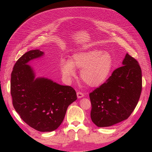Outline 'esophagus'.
Listing matches in <instances>:
<instances>
[{
	"mask_svg": "<svg viewBox=\"0 0 152 152\" xmlns=\"http://www.w3.org/2000/svg\"><path fill=\"white\" fill-rule=\"evenodd\" d=\"M77 95L78 98H81L84 97V94L80 91H78L77 93Z\"/></svg>",
	"mask_w": 152,
	"mask_h": 152,
	"instance_id": "34e87169",
	"label": "esophagus"
}]
</instances>
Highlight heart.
Wrapping results in <instances>:
<instances>
[{"label": "heart", "instance_id": "b5f03b06", "mask_svg": "<svg viewBox=\"0 0 152 152\" xmlns=\"http://www.w3.org/2000/svg\"><path fill=\"white\" fill-rule=\"evenodd\" d=\"M113 66L111 54L99 50H91L73 54L72 61L65 59L60 62L63 74L68 77L74 76L75 67L82 68L80 77L92 87L98 86L107 79Z\"/></svg>", "mask_w": 152, "mask_h": 152}]
</instances>
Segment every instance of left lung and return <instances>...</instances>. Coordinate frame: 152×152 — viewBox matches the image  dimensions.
<instances>
[{"mask_svg": "<svg viewBox=\"0 0 152 152\" xmlns=\"http://www.w3.org/2000/svg\"><path fill=\"white\" fill-rule=\"evenodd\" d=\"M122 64L89 93L91 118L98 127H109L126 120L138 103L142 90L141 67L128 53Z\"/></svg>", "mask_w": 152, "mask_h": 152, "instance_id": "obj_1", "label": "left lung"}]
</instances>
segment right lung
I'll list each match as a JSON object with an SVG mask.
<instances>
[{
    "instance_id": "1",
    "label": "right lung",
    "mask_w": 152,
    "mask_h": 152,
    "mask_svg": "<svg viewBox=\"0 0 152 152\" xmlns=\"http://www.w3.org/2000/svg\"><path fill=\"white\" fill-rule=\"evenodd\" d=\"M43 54L31 50L18 59L11 73V94L13 107L23 121L37 131L50 132L61 125L77 94L71 86L44 78L35 79L33 70L26 63Z\"/></svg>"
}]
</instances>
